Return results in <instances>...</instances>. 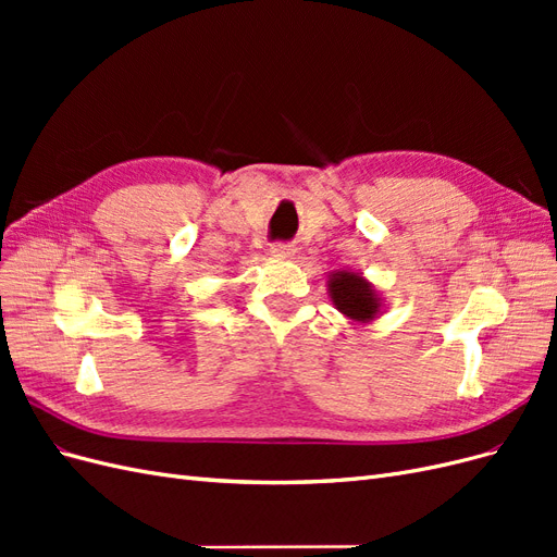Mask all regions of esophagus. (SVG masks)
<instances>
[{
	"label": "esophagus",
	"instance_id": "34e87169",
	"mask_svg": "<svg viewBox=\"0 0 557 557\" xmlns=\"http://www.w3.org/2000/svg\"><path fill=\"white\" fill-rule=\"evenodd\" d=\"M269 252H272L274 258H293L295 246L293 244H274L272 248H269Z\"/></svg>",
	"mask_w": 557,
	"mask_h": 557
}]
</instances>
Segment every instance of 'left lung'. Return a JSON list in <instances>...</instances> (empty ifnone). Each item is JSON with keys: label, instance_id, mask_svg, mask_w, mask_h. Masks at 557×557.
I'll return each mask as SVG.
<instances>
[{"label": "left lung", "instance_id": "1", "mask_svg": "<svg viewBox=\"0 0 557 557\" xmlns=\"http://www.w3.org/2000/svg\"><path fill=\"white\" fill-rule=\"evenodd\" d=\"M327 295L334 309L356 325L372 323L383 313V297L376 285L348 267L327 274Z\"/></svg>", "mask_w": 557, "mask_h": 557}]
</instances>
